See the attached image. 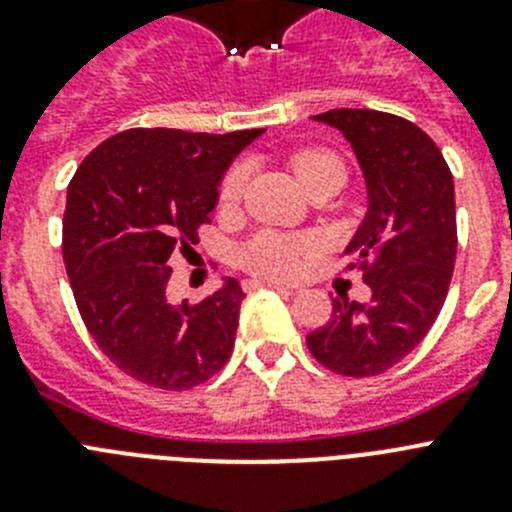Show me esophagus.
Instances as JSON below:
<instances>
[{"instance_id": "34e87169", "label": "esophagus", "mask_w": 512, "mask_h": 512, "mask_svg": "<svg viewBox=\"0 0 512 512\" xmlns=\"http://www.w3.org/2000/svg\"><path fill=\"white\" fill-rule=\"evenodd\" d=\"M261 287L279 289V292H292V287H284L282 282H274V279H251V282H246V289H261Z\"/></svg>"}]
</instances>
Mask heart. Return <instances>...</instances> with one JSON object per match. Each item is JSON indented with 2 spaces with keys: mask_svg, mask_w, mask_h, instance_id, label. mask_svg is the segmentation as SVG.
<instances>
[{
  "mask_svg": "<svg viewBox=\"0 0 512 512\" xmlns=\"http://www.w3.org/2000/svg\"><path fill=\"white\" fill-rule=\"evenodd\" d=\"M292 166H295V174L300 176V182L305 184V187L325 174H336V171L343 174L341 158L330 151H318V148L295 153V156H292ZM246 184L248 166L235 164L233 169L225 174L223 184H220V202L228 207L235 205V202L243 197V192H246ZM310 251L312 243L307 241V238H295V235L264 230V233L253 235L251 241L241 248V264L246 266L251 274H256V277H295L297 271L302 269V261L310 256Z\"/></svg>",
  "mask_w": 512,
  "mask_h": 512,
  "instance_id": "1",
  "label": "heart"
}]
</instances>
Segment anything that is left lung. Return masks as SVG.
<instances>
[{
    "instance_id": "1",
    "label": "left lung",
    "mask_w": 512,
    "mask_h": 512,
    "mask_svg": "<svg viewBox=\"0 0 512 512\" xmlns=\"http://www.w3.org/2000/svg\"><path fill=\"white\" fill-rule=\"evenodd\" d=\"M312 120L341 130L364 171L369 210L348 243L372 300H333L307 336L310 354L343 377H377L436 323L456 261L454 176L415 122L377 110H328Z\"/></svg>"
}]
</instances>
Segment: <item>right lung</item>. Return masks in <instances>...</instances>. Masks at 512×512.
Listing matches in <instances>:
<instances>
[{
  "instance_id": "right-lung-1",
  "label": "right lung",
  "mask_w": 512,
  "mask_h": 512,
  "mask_svg": "<svg viewBox=\"0 0 512 512\" xmlns=\"http://www.w3.org/2000/svg\"><path fill=\"white\" fill-rule=\"evenodd\" d=\"M264 133L133 128L99 143L76 169L63 212V264L81 320L102 354L158 390H192L228 364L243 289L174 305V253L200 241L220 179Z\"/></svg>"
}]
</instances>
